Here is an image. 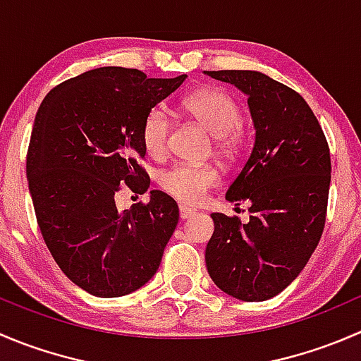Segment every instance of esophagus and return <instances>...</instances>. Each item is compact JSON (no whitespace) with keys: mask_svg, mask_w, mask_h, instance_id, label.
I'll list each match as a JSON object with an SVG mask.
<instances>
[{"mask_svg":"<svg viewBox=\"0 0 361 361\" xmlns=\"http://www.w3.org/2000/svg\"><path fill=\"white\" fill-rule=\"evenodd\" d=\"M195 214V209H192V207H187V206H180V218L181 220H187V218L194 216Z\"/></svg>","mask_w":361,"mask_h":361,"instance_id":"1","label":"esophagus"}]
</instances>
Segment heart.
<instances>
[{"mask_svg": "<svg viewBox=\"0 0 361 361\" xmlns=\"http://www.w3.org/2000/svg\"><path fill=\"white\" fill-rule=\"evenodd\" d=\"M185 110L216 137V147L221 154H238L243 145L239 123L243 113L238 101L220 89H206L188 96L183 103ZM171 116L164 106H155L147 113L141 126V143L152 159L166 157L169 150ZM159 187L176 201L199 204L207 192L220 181V171L214 166L195 164H174L159 173Z\"/></svg>", "mask_w": 361, "mask_h": 361, "instance_id": "obj_1", "label": "heart"}]
</instances>
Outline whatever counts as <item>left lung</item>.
I'll return each mask as SVG.
<instances>
[{
	"label": "left lung",
	"instance_id": "obj_1",
	"mask_svg": "<svg viewBox=\"0 0 361 361\" xmlns=\"http://www.w3.org/2000/svg\"><path fill=\"white\" fill-rule=\"evenodd\" d=\"M248 96L255 145L225 199L250 201V221L213 213L206 265L221 292L262 302L300 274L322 239L330 188V148L304 97L248 69L206 71Z\"/></svg>",
	"mask_w": 361,
	"mask_h": 361
}]
</instances>
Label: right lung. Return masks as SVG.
I'll list each match as a JSON object with an SVG mask.
<instances>
[{
  "mask_svg": "<svg viewBox=\"0 0 361 361\" xmlns=\"http://www.w3.org/2000/svg\"><path fill=\"white\" fill-rule=\"evenodd\" d=\"M185 78L97 68L39 104L25 160L36 220L61 271L90 295L133 293L157 272L180 218L176 201L152 190L148 202L118 211L115 194L148 190L141 126Z\"/></svg>",
  "mask_w": 361,
  "mask_h": 361,
  "instance_id": "1",
  "label": "right lung"
}]
</instances>
